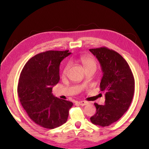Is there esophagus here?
I'll list each match as a JSON object with an SVG mask.
<instances>
[{
	"label": "esophagus",
	"mask_w": 149,
	"mask_h": 149,
	"mask_svg": "<svg viewBox=\"0 0 149 149\" xmlns=\"http://www.w3.org/2000/svg\"><path fill=\"white\" fill-rule=\"evenodd\" d=\"M77 104H79V105L81 106H86L88 104V102H86V101H84V100H82V101H79V102H77Z\"/></svg>",
	"instance_id": "34e87169"
}]
</instances>
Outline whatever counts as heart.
Returning <instances> with one entry per match:
<instances>
[{
	"label": "heart",
	"instance_id": "heart-1",
	"mask_svg": "<svg viewBox=\"0 0 149 149\" xmlns=\"http://www.w3.org/2000/svg\"><path fill=\"white\" fill-rule=\"evenodd\" d=\"M79 61L83 65L85 70L90 68L96 69L97 67V62L92 56H81L79 58ZM70 68V63H67L65 67L63 68L62 71V75L65 76L67 74V72Z\"/></svg>",
	"mask_w": 149,
	"mask_h": 149
}]
</instances>
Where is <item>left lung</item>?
<instances>
[{
    "mask_svg": "<svg viewBox=\"0 0 149 149\" xmlns=\"http://www.w3.org/2000/svg\"><path fill=\"white\" fill-rule=\"evenodd\" d=\"M90 51L100 64L103 76L100 88L106 91L105 104H94L96 113L90 120L105 127L118 120L129 109L134 93V79L127 61L115 50L100 47Z\"/></svg>",
    "mask_w": 149,
    "mask_h": 149,
    "instance_id": "1",
    "label": "left lung"
}]
</instances>
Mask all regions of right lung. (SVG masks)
Masks as SVG:
<instances>
[{
	"label": "right lung",
	"mask_w": 149,
	"mask_h": 149,
	"mask_svg": "<svg viewBox=\"0 0 149 149\" xmlns=\"http://www.w3.org/2000/svg\"><path fill=\"white\" fill-rule=\"evenodd\" d=\"M69 50H49L31 58L20 73L18 95L29 118L44 128L54 129L67 121L73 103L55 97L52 87L59 81V65Z\"/></svg>",
	"instance_id": "1"
}]
</instances>
